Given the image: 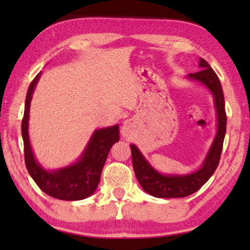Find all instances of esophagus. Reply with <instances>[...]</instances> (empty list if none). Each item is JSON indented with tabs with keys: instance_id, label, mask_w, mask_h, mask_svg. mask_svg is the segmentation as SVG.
I'll return each mask as SVG.
<instances>
[{
	"instance_id": "esophagus-1",
	"label": "esophagus",
	"mask_w": 250,
	"mask_h": 250,
	"mask_svg": "<svg viewBox=\"0 0 250 250\" xmlns=\"http://www.w3.org/2000/svg\"><path fill=\"white\" fill-rule=\"evenodd\" d=\"M131 126H132V121H131V120L125 121L124 125H122V133L128 132V131L131 129Z\"/></svg>"
}]
</instances>
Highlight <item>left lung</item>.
Instances as JSON below:
<instances>
[{
  "label": "left lung",
  "instance_id": "left-lung-1",
  "mask_svg": "<svg viewBox=\"0 0 250 250\" xmlns=\"http://www.w3.org/2000/svg\"><path fill=\"white\" fill-rule=\"evenodd\" d=\"M201 70L194 74H188V78L204 84L214 97L215 107L217 112V133L210 149L197 171L185 175H163L155 171L147 162L140 150L134 145H131V154L135 176L139 183L146 193L159 198L185 197L197 192L209 177L214 174L221 159L224 138L226 133V112L225 101L222 84L217 75L205 59H200Z\"/></svg>",
  "mask_w": 250,
  "mask_h": 250
}]
</instances>
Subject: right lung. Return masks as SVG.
Returning a JSON list of instances; mask_svg holds the SVG:
<instances>
[{"label":"right lung","instance_id":"add662e5","mask_svg":"<svg viewBox=\"0 0 250 250\" xmlns=\"http://www.w3.org/2000/svg\"><path fill=\"white\" fill-rule=\"evenodd\" d=\"M37 74L27 90L22 120L25 164L39 188L47 195L62 201H79L94 194L99 184L100 175L111 146L119 141V125L96 130L83 153L77 162L54 171H46L34 156L28 138L29 104L33 92L41 77Z\"/></svg>","mask_w":250,"mask_h":250}]
</instances>
